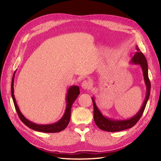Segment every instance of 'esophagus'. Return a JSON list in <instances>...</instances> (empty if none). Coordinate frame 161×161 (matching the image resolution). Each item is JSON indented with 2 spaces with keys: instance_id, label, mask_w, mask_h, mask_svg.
I'll return each instance as SVG.
<instances>
[{
  "instance_id": "34e87169",
  "label": "esophagus",
  "mask_w": 161,
  "mask_h": 161,
  "mask_svg": "<svg viewBox=\"0 0 161 161\" xmlns=\"http://www.w3.org/2000/svg\"><path fill=\"white\" fill-rule=\"evenodd\" d=\"M81 88H83L84 90H86V89H90L91 88V84L88 81H84L82 83H81Z\"/></svg>"
}]
</instances>
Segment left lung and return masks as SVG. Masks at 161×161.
Instances as JSON below:
<instances>
[{
    "mask_svg": "<svg viewBox=\"0 0 161 161\" xmlns=\"http://www.w3.org/2000/svg\"><path fill=\"white\" fill-rule=\"evenodd\" d=\"M136 48L137 50V53H136L134 56L133 57L130 64H136L139 65L141 66L143 77H144V81L146 85V95L145 100L143 102V104H142L141 108L138 111L137 114L134 115L133 117L128 118V119H114V118H110L107 116L104 115L100 111V109L97 107V104L95 103V97L93 96L92 100H93V118L95 124L98 126L99 128L102 130H104L105 131H109V132H116V131H120L123 130L127 129L129 128L133 127L138 121L141 118V116L144 112V110L146 107V104L147 103V101L149 97L150 94V90H151V83L149 80L148 76V65L147 61L145 57L144 56L141 50H139L138 46H136Z\"/></svg>",
    "mask_w": 161,
    "mask_h": 161,
    "instance_id": "obj_1",
    "label": "left lung"
}]
</instances>
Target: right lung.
<instances>
[{
	"mask_svg": "<svg viewBox=\"0 0 161 161\" xmlns=\"http://www.w3.org/2000/svg\"><path fill=\"white\" fill-rule=\"evenodd\" d=\"M15 73L13 75L12 80V85H11V93H12V97L14 104V107L16 110L17 114L19 115V117L20 118V120H21L24 124H25L27 126H28L29 128L32 129L35 131L43 132V133H57L60 132L62 130L65 129L68 126V123L70 122V113H71V107L73 105V102L76 100L78 95H80V88L78 86H70L68 88L67 94L66 96V110H65L64 114L63 115L62 117L59 119V121H57L53 124L50 125H39L33 122L30 121L28 119H27L25 116H24L22 113L20 112V109L18 107V104L16 103V99L14 95V76Z\"/></svg>",
	"mask_w": 161,
	"mask_h": 161,
	"instance_id": "obj_1",
	"label": "right lung"
}]
</instances>
